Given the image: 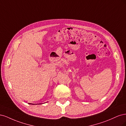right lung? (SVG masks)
Instances as JSON below:
<instances>
[{
    "mask_svg": "<svg viewBox=\"0 0 126 126\" xmlns=\"http://www.w3.org/2000/svg\"><path fill=\"white\" fill-rule=\"evenodd\" d=\"M28 104H31V105H35L34 104H31V103H28ZM36 105H37V104H36Z\"/></svg>",
    "mask_w": 126,
    "mask_h": 126,
    "instance_id": "add662e5",
    "label": "right lung"
}]
</instances>
